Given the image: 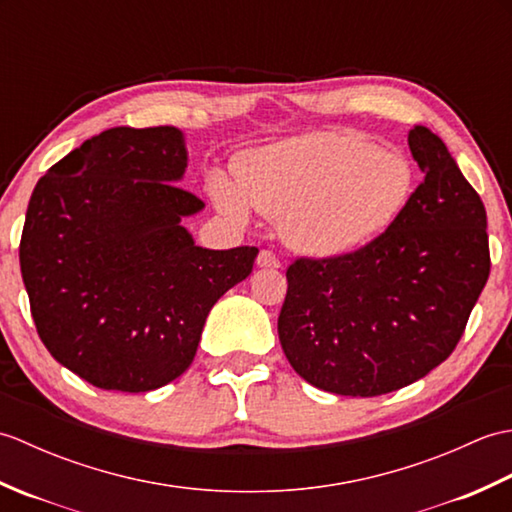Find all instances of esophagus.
I'll return each mask as SVG.
<instances>
[{"label":"esophagus","mask_w":512,"mask_h":512,"mask_svg":"<svg viewBox=\"0 0 512 512\" xmlns=\"http://www.w3.org/2000/svg\"><path fill=\"white\" fill-rule=\"evenodd\" d=\"M257 266L259 268H279L281 259L273 253V250H262V253L257 255Z\"/></svg>","instance_id":"esophagus-1"}]
</instances>
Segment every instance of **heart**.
I'll return each mask as SVG.
<instances>
[{
    "instance_id": "heart-1",
    "label": "heart",
    "mask_w": 512,
    "mask_h": 512,
    "mask_svg": "<svg viewBox=\"0 0 512 512\" xmlns=\"http://www.w3.org/2000/svg\"><path fill=\"white\" fill-rule=\"evenodd\" d=\"M416 169L396 149L343 132H314L248 154L237 187L211 178L224 215L248 220V204L279 220L284 242L308 257H339L372 242L405 209Z\"/></svg>"
}]
</instances>
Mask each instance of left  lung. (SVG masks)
Wrapping results in <instances>:
<instances>
[{
  "label": "left lung",
  "instance_id": "left-lung-1",
  "mask_svg": "<svg viewBox=\"0 0 512 512\" xmlns=\"http://www.w3.org/2000/svg\"><path fill=\"white\" fill-rule=\"evenodd\" d=\"M407 140L424 180L387 231L286 270L281 347L332 394H389L447 361L491 273L480 195L431 129L416 125Z\"/></svg>",
  "mask_w": 512,
  "mask_h": 512
}]
</instances>
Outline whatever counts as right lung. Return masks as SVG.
<instances>
[{"label": "right lung", "instance_id": "add662e5", "mask_svg": "<svg viewBox=\"0 0 512 512\" xmlns=\"http://www.w3.org/2000/svg\"><path fill=\"white\" fill-rule=\"evenodd\" d=\"M176 127H112L48 169L28 202L21 277L37 334L99 389L151 391L187 372L204 321L253 273L259 250L195 246L182 217Z\"/></svg>", "mask_w": 512, "mask_h": 512}]
</instances>
